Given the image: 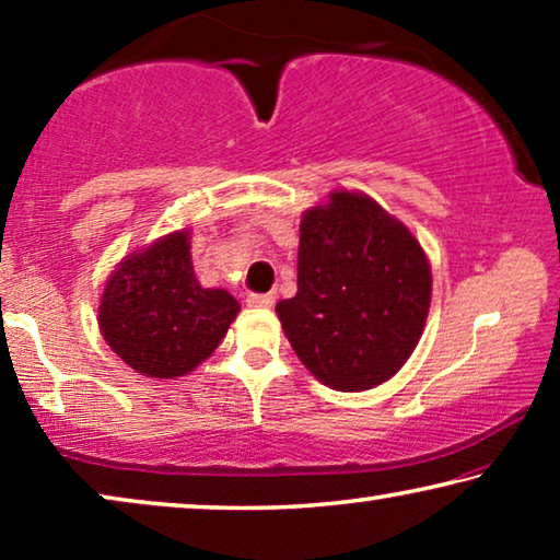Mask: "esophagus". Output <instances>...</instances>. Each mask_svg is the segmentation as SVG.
<instances>
[{
	"instance_id": "34e87169",
	"label": "esophagus",
	"mask_w": 560,
	"mask_h": 560,
	"mask_svg": "<svg viewBox=\"0 0 560 560\" xmlns=\"http://www.w3.org/2000/svg\"><path fill=\"white\" fill-rule=\"evenodd\" d=\"M247 303L252 305V308H272L275 295H270V293H249Z\"/></svg>"
}]
</instances>
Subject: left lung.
Segmentation results:
<instances>
[{
  "instance_id": "left-lung-1",
  "label": "left lung",
  "mask_w": 560,
  "mask_h": 560,
  "mask_svg": "<svg viewBox=\"0 0 560 560\" xmlns=\"http://www.w3.org/2000/svg\"><path fill=\"white\" fill-rule=\"evenodd\" d=\"M431 305V267L408 229L372 198L339 190L301 221L298 293L278 303L295 354L343 393L393 377Z\"/></svg>"
}]
</instances>
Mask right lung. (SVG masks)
Segmentation results:
<instances>
[{"instance_id": "1", "label": "right lung", "mask_w": 560, "mask_h": 560, "mask_svg": "<svg viewBox=\"0 0 560 560\" xmlns=\"http://www.w3.org/2000/svg\"><path fill=\"white\" fill-rule=\"evenodd\" d=\"M240 303L198 285L188 232L165 236L129 257L106 282L98 326L135 372L173 380L211 357Z\"/></svg>"}]
</instances>
